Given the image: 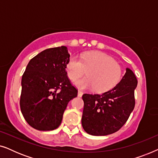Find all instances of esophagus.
<instances>
[{
    "mask_svg": "<svg viewBox=\"0 0 158 158\" xmlns=\"http://www.w3.org/2000/svg\"><path fill=\"white\" fill-rule=\"evenodd\" d=\"M83 93L81 91V90H78V93H77V96H78V97H81L82 96H83Z\"/></svg>",
    "mask_w": 158,
    "mask_h": 158,
    "instance_id": "obj_1",
    "label": "esophagus"
}]
</instances>
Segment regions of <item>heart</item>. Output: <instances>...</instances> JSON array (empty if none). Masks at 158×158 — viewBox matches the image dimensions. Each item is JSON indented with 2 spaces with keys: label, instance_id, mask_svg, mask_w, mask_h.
Here are the masks:
<instances>
[{
  "label": "heart",
  "instance_id": "b5f03b06",
  "mask_svg": "<svg viewBox=\"0 0 158 158\" xmlns=\"http://www.w3.org/2000/svg\"><path fill=\"white\" fill-rule=\"evenodd\" d=\"M68 75L72 81L83 76L88 71V77L74 82L81 89H93L105 92L114 87L119 81L122 68L117 62L102 52H88L81 57L69 58L66 64Z\"/></svg>",
  "mask_w": 158,
  "mask_h": 158
}]
</instances>
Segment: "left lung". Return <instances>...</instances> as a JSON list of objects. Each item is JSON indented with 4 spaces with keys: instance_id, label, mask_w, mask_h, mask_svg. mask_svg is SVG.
<instances>
[{
    "instance_id": "obj_1",
    "label": "left lung",
    "mask_w": 158,
    "mask_h": 158,
    "mask_svg": "<svg viewBox=\"0 0 158 158\" xmlns=\"http://www.w3.org/2000/svg\"><path fill=\"white\" fill-rule=\"evenodd\" d=\"M137 85L135 75L127 68L122 79L112 89L100 95L83 94L81 122L84 130L94 136L111 135L119 130L135 108Z\"/></svg>"
}]
</instances>
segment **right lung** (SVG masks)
Returning a JSON list of instances; mask_svg holds the SVG:
<instances>
[{"label":"right lung","mask_w":158,"mask_h":158,"mask_svg":"<svg viewBox=\"0 0 158 158\" xmlns=\"http://www.w3.org/2000/svg\"><path fill=\"white\" fill-rule=\"evenodd\" d=\"M70 56L64 46L47 49L30 60L23 73L21 111L37 130L57 129L69 101L77 96L65 71Z\"/></svg>","instance_id":"right-lung-1"}]
</instances>
